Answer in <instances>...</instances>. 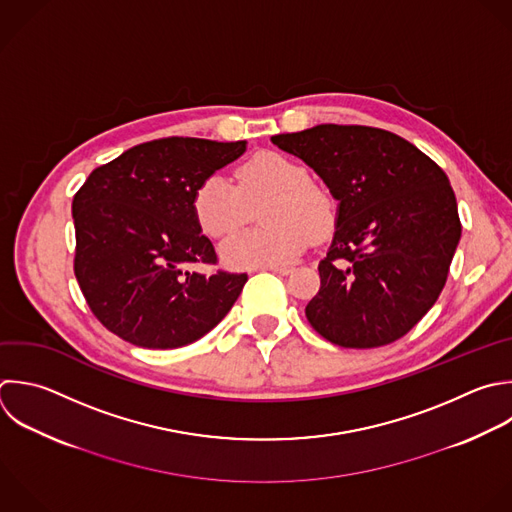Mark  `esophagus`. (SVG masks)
Here are the masks:
<instances>
[{
  "label": "esophagus",
  "instance_id": "34e87169",
  "mask_svg": "<svg viewBox=\"0 0 512 512\" xmlns=\"http://www.w3.org/2000/svg\"><path fill=\"white\" fill-rule=\"evenodd\" d=\"M264 270H270V272H274V274H282V276H286V274H290V272H292V268H290V266H266Z\"/></svg>",
  "mask_w": 512,
  "mask_h": 512
}]
</instances>
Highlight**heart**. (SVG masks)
I'll return each mask as SVG.
<instances>
[{
	"instance_id": "heart-1",
	"label": "heart",
	"mask_w": 512,
	"mask_h": 512,
	"mask_svg": "<svg viewBox=\"0 0 512 512\" xmlns=\"http://www.w3.org/2000/svg\"><path fill=\"white\" fill-rule=\"evenodd\" d=\"M260 204L258 230L242 232L222 244V258L234 268L284 264L304 252L308 240H324L336 222L330 192L310 180L300 162L280 152H258L240 164L234 182L222 174L206 176L192 198L200 230L214 240L244 228Z\"/></svg>"
}]
</instances>
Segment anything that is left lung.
<instances>
[{
    "label": "left lung",
    "instance_id": "left-lung-1",
    "mask_svg": "<svg viewBox=\"0 0 512 512\" xmlns=\"http://www.w3.org/2000/svg\"><path fill=\"white\" fill-rule=\"evenodd\" d=\"M338 200L332 246L306 306L312 328L342 348L402 338L438 300L460 240L442 168L404 138L370 126L320 124L272 136Z\"/></svg>",
    "mask_w": 512,
    "mask_h": 512
}]
</instances>
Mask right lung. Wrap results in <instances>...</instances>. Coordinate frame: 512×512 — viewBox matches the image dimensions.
Here are the masks:
<instances>
[{
  "label": "right lung",
  "instance_id": "add662e5",
  "mask_svg": "<svg viewBox=\"0 0 512 512\" xmlns=\"http://www.w3.org/2000/svg\"><path fill=\"white\" fill-rule=\"evenodd\" d=\"M246 152V142L162 138L96 168L72 202L74 274L94 316L142 348H180L210 332L248 276L218 264L192 212L198 184Z\"/></svg>",
  "mask_w": 512,
  "mask_h": 512
}]
</instances>
